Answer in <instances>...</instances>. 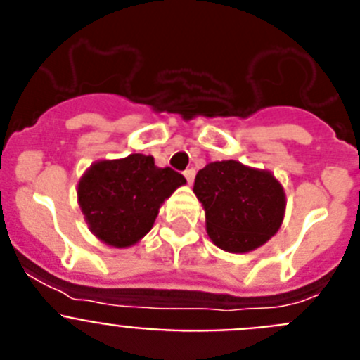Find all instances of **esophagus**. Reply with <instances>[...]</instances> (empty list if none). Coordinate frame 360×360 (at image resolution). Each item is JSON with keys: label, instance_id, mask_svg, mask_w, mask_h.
I'll use <instances>...</instances> for the list:
<instances>
[{"label": "esophagus", "instance_id": "esophagus-1", "mask_svg": "<svg viewBox=\"0 0 360 360\" xmlns=\"http://www.w3.org/2000/svg\"><path fill=\"white\" fill-rule=\"evenodd\" d=\"M184 176H186L187 184H189V186H193V182H195V169H186L184 171Z\"/></svg>", "mask_w": 360, "mask_h": 360}]
</instances>
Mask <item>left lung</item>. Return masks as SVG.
<instances>
[{"label":"left lung","instance_id":"left-lung-1","mask_svg":"<svg viewBox=\"0 0 360 360\" xmlns=\"http://www.w3.org/2000/svg\"><path fill=\"white\" fill-rule=\"evenodd\" d=\"M196 198L205 211V229L225 252L245 254L265 245L279 231L287 196L266 169L238 160L211 162L198 171Z\"/></svg>","mask_w":360,"mask_h":360}]
</instances>
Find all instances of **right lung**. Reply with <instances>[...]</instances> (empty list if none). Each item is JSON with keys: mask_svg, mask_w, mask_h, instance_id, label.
<instances>
[{"mask_svg": "<svg viewBox=\"0 0 360 360\" xmlns=\"http://www.w3.org/2000/svg\"><path fill=\"white\" fill-rule=\"evenodd\" d=\"M184 184L186 178L171 167L133 153L94 162L79 180L77 202L97 240L126 249L151 231L162 203Z\"/></svg>", "mask_w": 360, "mask_h": 360, "instance_id": "add662e5", "label": "right lung"}]
</instances>
